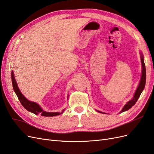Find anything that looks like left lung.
<instances>
[{
    "instance_id": "8db88e82",
    "label": "left lung",
    "mask_w": 154,
    "mask_h": 154,
    "mask_svg": "<svg viewBox=\"0 0 154 154\" xmlns=\"http://www.w3.org/2000/svg\"><path fill=\"white\" fill-rule=\"evenodd\" d=\"M140 55H141V63H142V72H141V77L140 82H139V85L137 88L136 92H135V93H134L132 99H131L130 101H128L127 103L124 105L122 110L119 112V114L122 113L125 111H127V110H129L132 106H134L135 104H136L137 100L139 99V96H140V95L141 94V92L144 90V87H145V83H146V68H145V65H144V57H143V53H140ZM96 111L98 112L102 113V114H105V112H101V111H99V110H96Z\"/></svg>"
}]
</instances>
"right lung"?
Listing matches in <instances>:
<instances>
[{
	"label": "right lung",
	"instance_id": "1",
	"mask_svg": "<svg viewBox=\"0 0 154 154\" xmlns=\"http://www.w3.org/2000/svg\"><path fill=\"white\" fill-rule=\"evenodd\" d=\"M11 80H12L13 90L16 93L18 100H19V101H20L22 106H24L27 110L30 112L33 113L36 115L40 114L42 116H45V117H52V116H58L60 114H61L65 111V110L63 109L61 112H46L42 108L38 103H36V102L31 101L28 100L24 95L22 94L19 88H18L17 85L15 76H14L13 71L11 72ZM67 99H68V96H67Z\"/></svg>",
	"mask_w": 154,
	"mask_h": 154
}]
</instances>
